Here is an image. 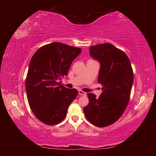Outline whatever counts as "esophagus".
Masks as SVG:
<instances>
[{
    "label": "esophagus",
    "mask_w": 156,
    "mask_h": 156,
    "mask_svg": "<svg viewBox=\"0 0 156 156\" xmlns=\"http://www.w3.org/2000/svg\"><path fill=\"white\" fill-rule=\"evenodd\" d=\"M78 94H79V95H80V96H86L87 95L85 92H84L82 90H78Z\"/></svg>",
    "instance_id": "1"
}]
</instances>
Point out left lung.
Listing matches in <instances>:
<instances>
[{"mask_svg":"<svg viewBox=\"0 0 156 156\" xmlns=\"http://www.w3.org/2000/svg\"><path fill=\"white\" fill-rule=\"evenodd\" d=\"M89 50L100 64L98 81L102 93L99 98L88 93L89 102L83 111L92 125L104 127L116 122L125 112L133 85V69L125 53L112 44L91 46Z\"/></svg>","mask_w":156,"mask_h":156,"instance_id":"obj_1","label":"left lung"}]
</instances>
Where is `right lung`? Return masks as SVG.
<instances>
[{"label":"right lung","instance_id":"right-lung-1","mask_svg":"<svg viewBox=\"0 0 156 156\" xmlns=\"http://www.w3.org/2000/svg\"><path fill=\"white\" fill-rule=\"evenodd\" d=\"M80 53V48L52 43L39 48L31 58L26 93L31 111L42 122L54 125L61 122L77 96V89L65 87L58 81L67 75L73 60Z\"/></svg>","mask_w":156,"mask_h":156}]
</instances>
